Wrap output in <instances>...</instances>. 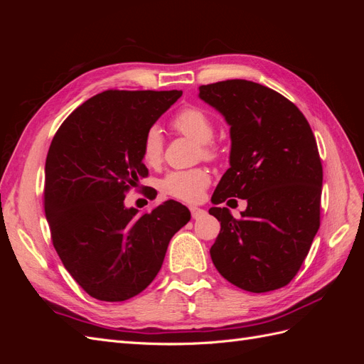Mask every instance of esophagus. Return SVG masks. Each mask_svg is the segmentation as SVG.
Segmentation results:
<instances>
[{"mask_svg":"<svg viewBox=\"0 0 364 364\" xmlns=\"http://www.w3.org/2000/svg\"><path fill=\"white\" fill-rule=\"evenodd\" d=\"M190 211H191V217L193 218H197V217H200V215H203L206 211L205 209H200V208H196V206H191L190 208Z\"/></svg>","mask_w":364,"mask_h":364,"instance_id":"1","label":"esophagus"}]
</instances>
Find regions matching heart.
<instances>
[{
  "label": "heart",
  "mask_w": 364,
  "mask_h": 364,
  "mask_svg": "<svg viewBox=\"0 0 364 364\" xmlns=\"http://www.w3.org/2000/svg\"><path fill=\"white\" fill-rule=\"evenodd\" d=\"M173 129L178 134L199 142V156L203 159H215L220 147L213 139L215 134L214 119L205 109L197 106L183 107L171 121ZM164 139L158 127H150L141 142V158L149 167H158L162 162ZM211 183V174L206 168L197 167L191 170H181L168 173L161 182V190L176 200L185 203H196L202 200L205 190Z\"/></svg>",
  "instance_id": "heart-1"
}]
</instances>
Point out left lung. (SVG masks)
<instances>
[{
    "label": "left lung",
    "instance_id": "left-lung-1",
    "mask_svg": "<svg viewBox=\"0 0 364 364\" xmlns=\"http://www.w3.org/2000/svg\"><path fill=\"white\" fill-rule=\"evenodd\" d=\"M199 92L223 114L232 141L230 167L209 209L222 226L209 250L214 266L246 291L281 289L299 272L321 226L323 171L313 130L289 98L255 82H217ZM229 196L248 200L240 219L218 208Z\"/></svg>",
    "mask_w": 364,
    "mask_h": 364
}]
</instances>
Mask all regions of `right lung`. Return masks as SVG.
Returning a JSON list of instances; mask_svg holds the SVG:
<instances>
[{
	"instance_id": "obj_1",
	"label": "right lung",
	"mask_w": 364,
	"mask_h": 364,
	"mask_svg": "<svg viewBox=\"0 0 364 364\" xmlns=\"http://www.w3.org/2000/svg\"><path fill=\"white\" fill-rule=\"evenodd\" d=\"M181 95L105 91L71 112L51 141L43 208L53 246L98 301H127L146 290L171 237L190 222L188 208L174 200L144 214L124 206L129 190L149 174L141 158L144 134Z\"/></svg>"
}]
</instances>
